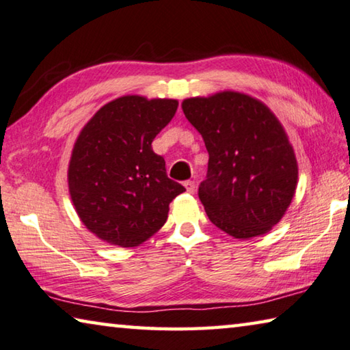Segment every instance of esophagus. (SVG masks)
Segmentation results:
<instances>
[{"label":"esophagus","instance_id":"obj_1","mask_svg":"<svg viewBox=\"0 0 350 350\" xmlns=\"http://www.w3.org/2000/svg\"><path fill=\"white\" fill-rule=\"evenodd\" d=\"M185 187H186V191L189 193L196 192V183H193V181H185Z\"/></svg>","mask_w":350,"mask_h":350}]
</instances>
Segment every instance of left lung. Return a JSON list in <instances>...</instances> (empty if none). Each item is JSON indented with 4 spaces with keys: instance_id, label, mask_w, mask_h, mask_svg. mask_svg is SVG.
<instances>
[{
    "instance_id": "left-lung-1",
    "label": "left lung",
    "mask_w": 350,
    "mask_h": 350,
    "mask_svg": "<svg viewBox=\"0 0 350 350\" xmlns=\"http://www.w3.org/2000/svg\"><path fill=\"white\" fill-rule=\"evenodd\" d=\"M209 153L198 197L209 220L236 239L267 234L287 213L297 161L282 124L256 97L220 91L181 104Z\"/></svg>"
}]
</instances>
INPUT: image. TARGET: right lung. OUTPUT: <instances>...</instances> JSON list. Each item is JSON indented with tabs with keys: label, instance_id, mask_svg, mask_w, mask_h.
<instances>
[{
	"label": "right lung",
	"instance_id": "obj_1",
	"mask_svg": "<svg viewBox=\"0 0 350 350\" xmlns=\"http://www.w3.org/2000/svg\"><path fill=\"white\" fill-rule=\"evenodd\" d=\"M176 99L129 94L108 102L74 142L68 187L80 221L104 242L133 248L158 232L186 191L165 174L152 142L175 116Z\"/></svg>",
	"mask_w": 350,
	"mask_h": 350
}]
</instances>
